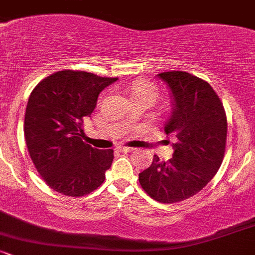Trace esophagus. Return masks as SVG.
Wrapping results in <instances>:
<instances>
[{"instance_id": "34e87169", "label": "esophagus", "mask_w": 255, "mask_h": 255, "mask_svg": "<svg viewBox=\"0 0 255 255\" xmlns=\"http://www.w3.org/2000/svg\"><path fill=\"white\" fill-rule=\"evenodd\" d=\"M118 150L121 151V152H131L134 150V148L133 147H127V146H119Z\"/></svg>"}]
</instances>
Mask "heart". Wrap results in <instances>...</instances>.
I'll return each mask as SVG.
<instances>
[{"instance_id": "heart-1", "label": "heart", "mask_w": 255, "mask_h": 255, "mask_svg": "<svg viewBox=\"0 0 255 255\" xmlns=\"http://www.w3.org/2000/svg\"><path fill=\"white\" fill-rule=\"evenodd\" d=\"M131 95H133V98H144L153 103L159 96V91L154 84L148 83V81H137L133 85Z\"/></svg>"}]
</instances>
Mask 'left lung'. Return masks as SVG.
<instances>
[{
	"label": "left lung",
	"instance_id": "8db88e82",
	"mask_svg": "<svg viewBox=\"0 0 255 255\" xmlns=\"http://www.w3.org/2000/svg\"><path fill=\"white\" fill-rule=\"evenodd\" d=\"M158 77L171 92L172 113L164 131L176 142L168 162L154 154L152 164L139 174V182L152 199L172 204L197 194L217 174L228 124L223 103L207 81L180 71Z\"/></svg>",
	"mask_w": 255,
	"mask_h": 255
}]
</instances>
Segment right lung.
<instances>
[{
	"label": "right lung",
	"instance_id": "obj_1",
	"mask_svg": "<svg viewBox=\"0 0 255 255\" xmlns=\"http://www.w3.org/2000/svg\"><path fill=\"white\" fill-rule=\"evenodd\" d=\"M116 80L67 69L43 79L31 92L25 113L26 145L37 171L54 191L83 197L104 182L114 151L84 142L81 126L95 110L99 93Z\"/></svg>",
	"mask_w": 255,
	"mask_h": 255
}]
</instances>
